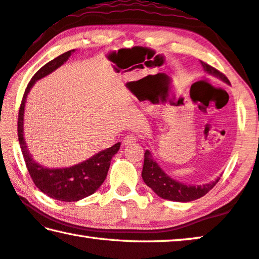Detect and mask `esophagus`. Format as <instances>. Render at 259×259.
<instances>
[{
  "label": "esophagus",
  "instance_id": "obj_1",
  "mask_svg": "<svg viewBox=\"0 0 259 259\" xmlns=\"http://www.w3.org/2000/svg\"><path fill=\"white\" fill-rule=\"evenodd\" d=\"M136 142H137V137L134 136V135H128V136H125L122 139L123 145H129V144H133V143H136Z\"/></svg>",
  "mask_w": 259,
  "mask_h": 259
}]
</instances>
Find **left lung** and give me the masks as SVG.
<instances>
[{
	"instance_id": "obj_1",
	"label": "left lung",
	"mask_w": 259,
	"mask_h": 259,
	"mask_svg": "<svg viewBox=\"0 0 259 259\" xmlns=\"http://www.w3.org/2000/svg\"><path fill=\"white\" fill-rule=\"evenodd\" d=\"M200 63H202L205 71L215 77H219L221 80L229 84L228 78L218 69L203 62V61H200ZM142 176L144 182L159 197L175 200V202H191V200L198 199L206 195L219 181V179H217L215 181L204 184V186H186V184L176 182L163 173V170L158 166V163L152 159L151 152L149 150H146L144 153V165H143Z\"/></svg>"
}]
</instances>
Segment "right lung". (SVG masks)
<instances>
[{"instance_id": "right-lung-1", "label": "right lung", "mask_w": 259, "mask_h": 259, "mask_svg": "<svg viewBox=\"0 0 259 259\" xmlns=\"http://www.w3.org/2000/svg\"><path fill=\"white\" fill-rule=\"evenodd\" d=\"M72 52L75 51L72 49V51H68L55 57L54 60L49 61L34 73L23 94L17 122L20 149H22L23 157L32 181L44 194H46L51 198L62 200V202H77V200L83 199L97 191L107 176L112 157L117 153L121 145L120 143H116L112 147L99 152L84 162L69 168H61V169H49V168L40 166L28 153L26 143L23 137L24 107H25L27 93L30 92V89L33 86L35 80L47 76L48 73L62 65L69 59Z\"/></svg>"}]
</instances>
